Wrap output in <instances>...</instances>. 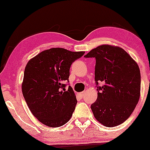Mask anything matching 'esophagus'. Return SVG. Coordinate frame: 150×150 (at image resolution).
<instances>
[{
  "label": "esophagus",
  "instance_id": "1",
  "mask_svg": "<svg viewBox=\"0 0 150 150\" xmlns=\"http://www.w3.org/2000/svg\"><path fill=\"white\" fill-rule=\"evenodd\" d=\"M85 91H83V92H81V93H79V95L80 96V97L83 98V97H84V96H85Z\"/></svg>",
  "mask_w": 150,
  "mask_h": 150
}]
</instances>
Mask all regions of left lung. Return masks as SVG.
Returning <instances> with one entry per match:
<instances>
[{
    "label": "left lung",
    "instance_id": "8db88e82",
    "mask_svg": "<svg viewBox=\"0 0 150 150\" xmlns=\"http://www.w3.org/2000/svg\"><path fill=\"white\" fill-rule=\"evenodd\" d=\"M86 58H95L97 100L91 108L104 126L115 127L132 113L140 98L141 74L138 64L118 46L104 44L93 49ZM102 81V87L98 82Z\"/></svg>",
    "mask_w": 150,
    "mask_h": 150
}]
</instances>
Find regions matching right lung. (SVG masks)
I'll use <instances>...</instances> for the list:
<instances>
[{
  "label": "right lung",
  "mask_w": 150,
  "mask_h": 150,
  "mask_svg": "<svg viewBox=\"0 0 150 150\" xmlns=\"http://www.w3.org/2000/svg\"><path fill=\"white\" fill-rule=\"evenodd\" d=\"M85 52L52 48L41 52L27 63L22 91L32 114L43 124L60 127L72 116L76 98L72 88L65 89L69 68Z\"/></svg>",
  "instance_id": "right-lung-1"
}]
</instances>
